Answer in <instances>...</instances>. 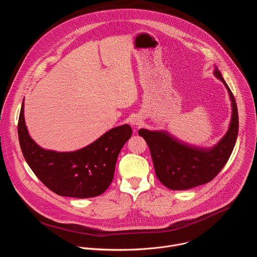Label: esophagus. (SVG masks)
I'll list each match as a JSON object with an SVG mask.
<instances>
[{"instance_id":"34e87169","label":"esophagus","mask_w":257,"mask_h":257,"mask_svg":"<svg viewBox=\"0 0 257 257\" xmlns=\"http://www.w3.org/2000/svg\"><path fill=\"white\" fill-rule=\"evenodd\" d=\"M142 119L139 117V116H135V117H133L132 118V120H131V124L133 125V126H140L141 124H142Z\"/></svg>"}]
</instances>
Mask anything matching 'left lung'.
<instances>
[{"label":"left lung","mask_w":257,"mask_h":257,"mask_svg":"<svg viewBox=\"0 0 257 257\" xmlns=\"http://www.w3.org/2000/svg\"><path fill=\"white\" fill-rule=\"evenodd\" d=\"M214 75L224 83L232 101L229 130L217 145L208 149L199 148L185 144L165 131H139L149 146L158 179L172 190L189 189L213 180L234 149L239 127L236 101L218 68Z\"/></svg>","instance_id":"1"}]
</instances>
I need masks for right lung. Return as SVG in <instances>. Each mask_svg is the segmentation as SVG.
<instances>
[{
    "mask_svg": "<svg viewBox=\"0 0 257 257\" xmlns=\"http://www.w3.org/2000/svg\"><path fill=\"white\" fill-rule=\"evenodd\" d=\"M132 134V127L123 124L83 149L56 152L42 149L30 138L25 125L24 103L18 121L21 151L34 174L55 193L77 198L94 197L108 188L118 154Z\"/></svg>",
    "mask_w": 257,
    "mask_h": 257,
    "instance_id": "1",
    "label": "right lung"
}]
</instances>
